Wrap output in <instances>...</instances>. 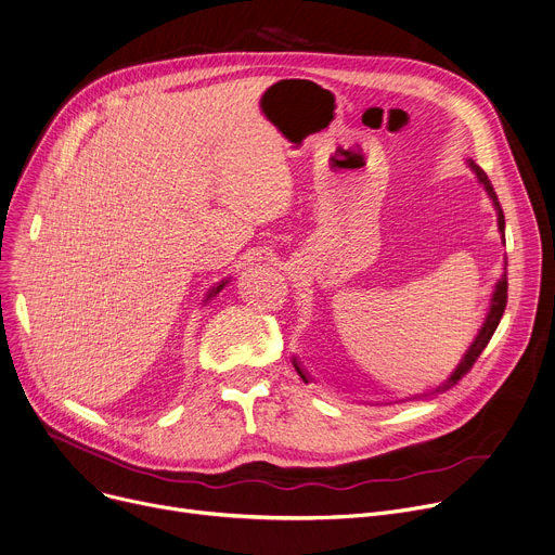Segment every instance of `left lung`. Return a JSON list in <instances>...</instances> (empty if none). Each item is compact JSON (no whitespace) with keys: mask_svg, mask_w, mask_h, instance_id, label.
<instances>
[{"mask_svg":"<svg viewBox=\"0 0 555 555\" xmlns=\"http://www.w3.org/2000/svg\"><path fill=\"white\" fill-rule=\"evenodd\" d=\"M468 164V168L474 170L476 173V178H478V182L485 186V191H487V195H489V199H491V204H493V208H495V216H498V231L502 233V237H504V212H502V206H500V202H498V195H495V191H493V186H491V182H489V178H487V173L485 170L474 162V159H468L466 162ZM506 262H504V273L500 275V280L495 282V286H493V293H491V300H489V311H487V318H485V322H482V326L478 328V335L474 337V343L468 345V349L464 351V356L460 358V362H457V366L451 371V375L442 382L440 387H436V389H431L429 393H417V396H411V398H406V400H400V402H409V400H426V398H436L438 393H444V391H449L451 387H455L457 382L472 371V366L476 364V360L480 358V353L485 351V347L489 345V339H491V335L495 333V328H498V324H500V320H502V313H504V307H506ZM293 366H295V371L300 373V377L305 379V382H311V375L302 369V364L297 362V358H293ZM387 404H393V402H387Z\"/></svg>","mask_w":555,"mask_h":555,"instance_id":"8db88e82","label":"left lung"}]
</instances>
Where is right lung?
Here are the masks:
<instances>
[{
	"label": "right lung",
	"instance_id": "right-lung-1",
	"mask_svg": "<svg viewBox=\"0 0 555 555\" xmlns=\"http://www.w3.org/2000/svg\"><path fill=\"white\" fill-rule=\"evenodd\" d=\"M227 284H229V280H222V282H220L218 286H212V288H210V291L206 293V300H204V302H208V300H210V297H216V295H218V293H220V291H222V288H224Z\"/></svg>",
	"mask_w": 555,
	"mask_h": 555
}]
</instances>
